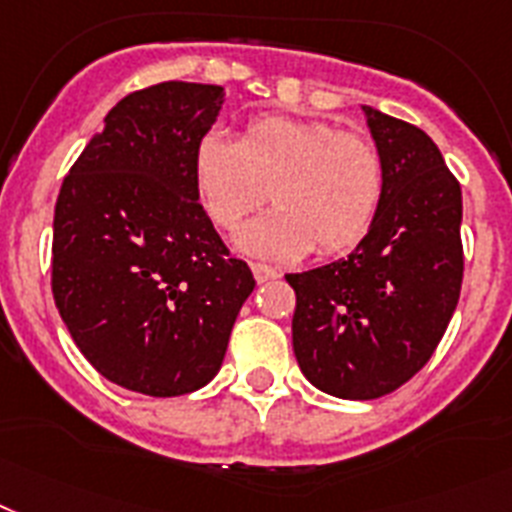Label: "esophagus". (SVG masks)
Masks as SVG:
<instances>
[{"mask_svg": "<svg viewBox=\"0 0 512 512\" xmlns=\"http://www.w3.org/2000/svg\"><path fill=\"white\" fill-rule=\"evenodd\" d=\"M252 276H255L257 283H265V281H273V278H278V270L270 268V265L255 263L252 265Z\"/></svg>", "mask_w": 512, "mask_h": 512, "instance_id": "34e87169", "label": "esophagus"}]
</instances>
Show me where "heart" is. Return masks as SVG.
<instances>
[{
    "mask_svg": "<svg viewBox=\"0 0 512 512\" xmlns=\"http://www.w3.org/2000/svg\"><path fill=\"white\" fill-rule=\"evenodd\" d=\"M210 221L239 226L270 197L276 210L247 223L236 247L265 260H299L317 244L343 252L369 231L385 192V158L369 137L325 122L260 117L242 140L205 132L192 158Z\"/></svg>",
    "mask_w": 512,
    "mask_h": 512,
    "instance_id": "1",
    "label": "heart"
}]
</instances>
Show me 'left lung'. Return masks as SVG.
Wrapping results in <instances>:
<instances>
[{"mask_svg": "<svg viewBox=\"0 0 512 512\" xmlns=\"http://www.w3.org/2000/svg\"><path fill=\"white\" fill-rule=\"evenodd\" d=\"M385 158V192L349 257L289 273L291 338L317 390L346 401L393 393L429 362L463 281L461 184L419 127L362 106Z\"/></svg>", "mask_w": 512, "mask_h": 512, "instance_id": "8db88e82", "label": "left lung"}]
</instances>
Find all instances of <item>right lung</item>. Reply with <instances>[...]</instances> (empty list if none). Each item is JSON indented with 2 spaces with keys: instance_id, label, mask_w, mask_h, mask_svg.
<instances>
[{
  "instance_id": "obj_1",
  "label": "right lung",
  "mask_w": 512,
  "mask_h": 512,
  "mask_svg": "<svg viewBox=\"0 0 512 512\" xmlns=\"http://www.w3.org/2000/svg\"><path fill=\"white\" fill-rule=\"evenodd\" d=\"M223 98L221 85L176 80L124 96L54 208L51 291L72 341L106 380L153 398L218 375L255 289L197 203L192 174Z\"/></svg>"
}]
</instances>
